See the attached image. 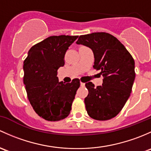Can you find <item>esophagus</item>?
<instances>
[{
    "instance_id": "obj_1",
    "label": "esophagus",
    "mask_w": 151,
    "mask_h": 151,
    "mask_svg": "<svg viewBox=\"0 0 151 151\" xmlns=\"http://www.w3.org/2000/svg\"><path fill=\"white\" fill-rule=\"evenodd\" d=\"M81 86H85V83H83V82H81Z\"/></svg>"
}]
</instances>
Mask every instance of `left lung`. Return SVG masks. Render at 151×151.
I'll use <instances>...</instances> for the list:
<instances>
[{"label": "left lung", "instance_id": "obj_1", "mask_svg": "<svg viewBox=\"0 0 151 151\" xmlns=\"http://www.w3.org/2000/svg\"><path fill=\"white\" fill-rule=\"evenodd\" d=\"M77 44L89 47L94 56L93 68L103 76L102 86L86 83L84 102L88 116L106 121L117 116L129 97L135 78L134 60L116 37L107 32L80 35Z\"/></svg>", "mask_w": 151, "mask_h": 151}]
</instances>
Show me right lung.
Listing matches in <instances>:
<instances>
[{"mask_svg":"<svg viewBox=\"0 0 151 151\" xmlns=\"http://www.w3.org/2000/svg\"><path fill=\"white\" fill-rule=\"evenodd\" d=\"M78 35H54L34 45L24 60L23 81L35 113L45 120L57 122L70 114L80 80L59 82L57 70L65 65V54Z\"/></svg>","mask_w":151,"mask_h":151,"instance_id":"add662e5","label":"right lung"}]
</instances>
